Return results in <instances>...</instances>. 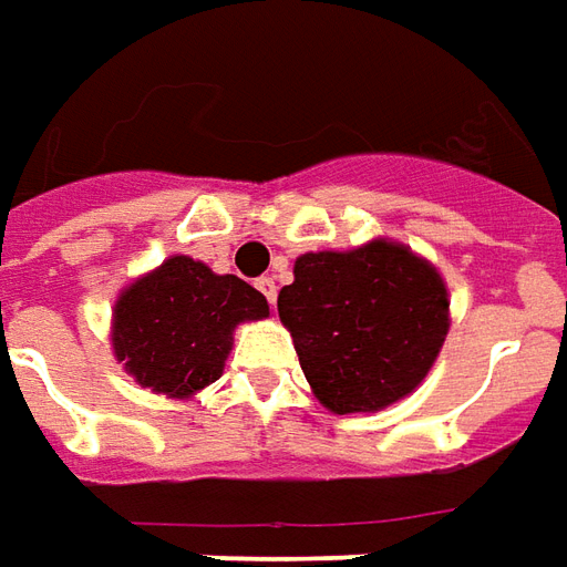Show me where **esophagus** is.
Wrapping results in <instances>:
<instances>
[{"mask_svg": "<svg viewBox=\"0 0 567 567\" xmlns=\"http://www.w3.org/2000/svg\"><path fill=\"white\" fill-rule=\"evenodd\" d=\"M256 287H259V290L265 292V299H268V302L275 306V302H277V284H275V277H259V280H256Z\"/></svg>", "mask_w": 567, "mask_h": 567, "instance_id": "obj_1", "label": "esophagus"}]
</instances>
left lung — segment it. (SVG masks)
Listing matches in <instances>:
<instances>
[{
    "label": "left lung",
    "mask_w": 567,
    "mask_h": 567,
    "mask_svg": "<svg viewBox=\"0 0 567 567\" xmlns=\"http://www.w3.org/2000/svg\"><path fill=\"white\" fill-rule=\"evenodd\" d=\"M277 296L306 380L333 413L389 408L410 395L447 336V290L408 246L306 252Z\"/></svg>",
    "instance_id": "obj_1"
}]
</instances>
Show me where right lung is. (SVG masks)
<instances>
[{"label":"right lung","instance_id":"right-lung-1","mask_svg":"<svg viewBox=\"0 0 567 567\" xmlns=\"http://www.w3.org/2000/svg\"><path fill=\"white\" fill-rule=\"evenodd\" d=\"M259 318H268V299L256 287L172 256L120 296L113 351L138 385L187 398L221 377L234 327Z\"/></svg>","mask_w":567,"mask_h":567}]
</instances>
